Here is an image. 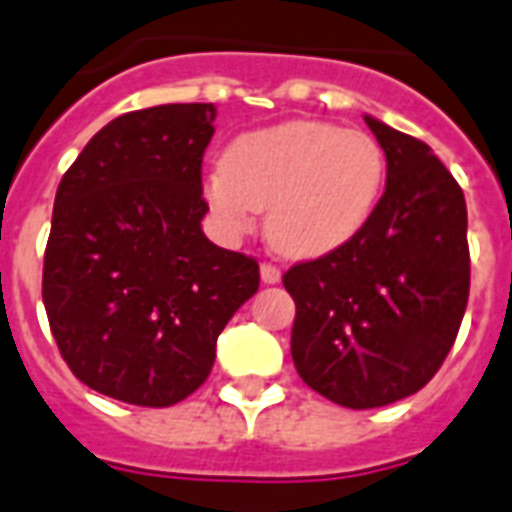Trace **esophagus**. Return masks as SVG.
<instances>
[{"label":"esophagus","mask_w":512,"mask_h":512,"mask_svg":"<svg viewBox=\"0 0 512 512\" xmlns=\"http://www.w3.org/2000/svg\"><path fill=\"white\" fill-rule=\"evenodd\" d=\"M260 279H263V284H279L281 271L276 268V265L263 263V265H260Z\"/></svg>","instance_id":"obj_1"}]
</instances>
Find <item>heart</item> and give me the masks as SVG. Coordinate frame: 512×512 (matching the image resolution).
<instances>
[{
	"instance_id": "obj_1",
	"label": "heart",
	"mask_w": 512,
	"mask_h": 512,
	"mask_svg": "<svg viewBox=\"0 0 512 512\" xmlns=\"http://www.w3.org/2000/svg\"><path fill=\"white\" fill-rule=\"evenodd\" d=\"M385 175V151L369 132L292 119L236 135L201 191L225 239L247 236L257 209H265L273 249L316 260L369 228Z\"/></svg>"
}]
</instances>
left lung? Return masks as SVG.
<instances>
[{"label": "left lung", "mask_w": 512, "mask_h": 512, "mask_svg": "<svg viewBox=\"0 0 512 512\" xmlns=\"http://www.w3.org/2000/svg\"><path fill=\"white\" fill-rule=\"evenodd\" d=\"M385 151L377 215L353 244L284 273L297 374L348 409L425 388L460 332L470 292L468 207L428 143L364 116Z\"/></svg>", "instance_id": "left-lung-1"}]
</instances>
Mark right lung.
Listing matches in <instances>:
<instances>
[{"label": "right lung", "mask_w": 512, "mask_h": 512, "mask_svg": "<svg viewBox=\"0 0 512 512\" xmlns=\"http://www.w3.org/2000/svg\"><path fill=\"white\" fill-rule=\"evenodd\" d=\"M212 103L116 116L55 193L42 300L68 369L135 406H172L209 377L231 316L260 287L252 257L201 231Z\"/></svg>", "instance_id": "right-lung-1"}]
</instances>
